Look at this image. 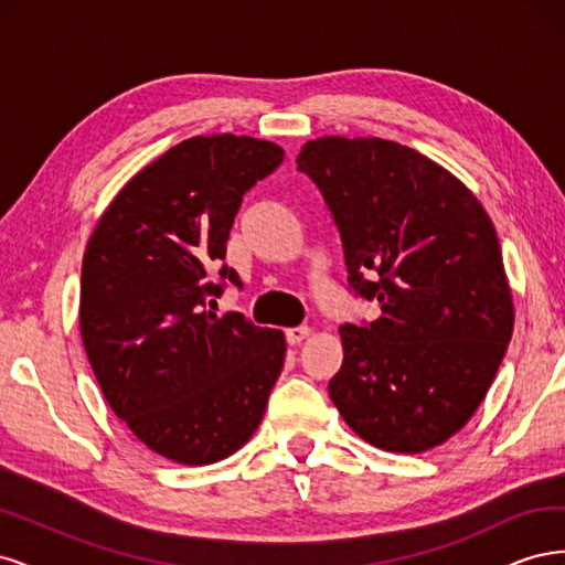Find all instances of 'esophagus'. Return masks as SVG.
<instances>
[{
  "mask_svg": "<svg viewBox=\"0 0 565 565\" xmlns=\"http://www.w3.org/2000/svg\"><path fill=\"white\" fill-rule=\"evenodd\" d=\"M311 334V328H289V330H285V339H287V344H292V347H297V344H301V341Z\"/></svg>",
  "mask_w": 565,
  "mask_h": 565,
  "instance_id": "1",
  "label": "esophagus"
}]
</instances>
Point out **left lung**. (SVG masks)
Returning <instances> with one entry per match:
<instances>
[{"label":"left lung","mask_w":565,"mask_h":565,"mask_svg":"<svg viewBox=\"0 0 565 565\" xmlns=\"http://www.w3.org/2000/svg\"><path fill=\"white\" fill-rule=\"evenodd\" d=\"M297 164L341 235L349 289L382 306L339 328L330 398L374 448L431 450L481 405L514 330L492 221L465 183L401 143L324 136Z\"/></svg>","instance_id":"1"}]
</instances>
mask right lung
<instances>
[{
  "mask_svg": "<svg viewBox=\"0 0 565 565\" xmlns=\"http://www.w3.org/2000/svg\"><path fill=\"white\" fill-rule=\"evenodd\" d=\"M280 146L193 136L141 169L84 252L79 330L100 391L152 452L188 467L233 455L256 431L285 363L280 330L207 311L243 195L276 172Z\"/></svg>",
  "mask_w": 565,
  "mask_h": 565,
  "instance_id": "right-lung-1",
  "label": "right lung"
}]
</instances>
